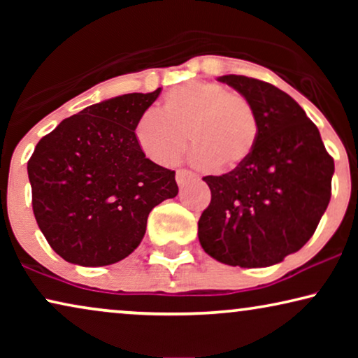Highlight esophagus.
<instances>
[{"mask_svg":"<svg viewBox=\"0 0 358 358\" xmlns=\"http://www.w3.org/2000/svg\"><path fill=\"white\" fill-rule=\"evenodd\" d=\"M194 179H195V174L190 173L187 169H179L178 173H176V180H178L179 187H184L189 180H194Z\"/></svg>","mask_w":358,"mask_h":358,"instance_id":"1","label":"esophagus"}]
</instances>
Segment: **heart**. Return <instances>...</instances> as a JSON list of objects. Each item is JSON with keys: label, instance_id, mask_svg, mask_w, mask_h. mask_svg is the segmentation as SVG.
Listing matches in <instances>:
<instances>
[{"label": "heart", "instance_id": "heart-1", "mask_svg": "<svg viewBox=\"0 0 358 358\" xmlns=\"http://www.w3.org/2000/svg\"><path fill=\"white\" fill-rule=\"evenodd\" d=\"M163 113L145 112L136 122L135 138L141 151L161 166H173L192 145L200 168L231 171L256 150L261 125L251 102L227 86L189 81L164 97Z\"/></svg>", "mask_w": 358, "mask_h": 358}]
</instances>
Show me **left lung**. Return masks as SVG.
I'll return each mask as SVG.
<instances>
[{
	"instance_id": "1",
	"label": "left lung",
	"mask_w": 358,
	"mask_h": 358,
	"mask_svg": "<svg viewBox=\"0 0 358 358\" xmlns=\"http://www.w3.org/2000/svg\"><path fill=\"white\" fill-rule=\"evenodd\" d=\"M256 109L261 134L251 158L205 176L210 205L199 241L218 262L268 267L305 246L331 200L334 159L300 104L273 85L239 75L218 78Z\"/></svg>"
}]
</instances>
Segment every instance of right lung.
I'll list each match as a JSON object with an SVG mask.
<instances>
[{"label":"right lung","mask_w":358,"mask_h":358,"mask_svg":"<svg viewBox=\"0 0 358 358\" xmlns=\"http://www.w3.org/2000/svg\"><path fill=\"white\" fill-rule=\"evenodd\" d=\"M131 92L62 120L27 163L32 208L58 256L83 267L110 266L138 248L156 205L174 199L176 173L153 163L135 127L158 99Z\"/></svg>","instance_id":"right-lung-1"}]
</instances>
